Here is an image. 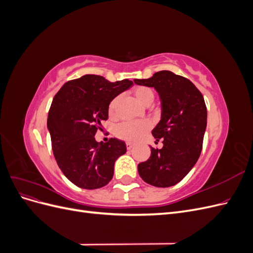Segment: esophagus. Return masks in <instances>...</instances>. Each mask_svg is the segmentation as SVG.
<instances>
[{
	"instance_id": "34e87169",
	"label": "esophagus",
	"mask_w": 253,
	"mask_h": 253,
	"mask_svg": "<svg viewBox=\"0 0 253 253\" xmlns=\"http://www.w3.org/2000/svg\"><path fill=\"white\" fill-rule=\"evenodd\" d=\"M133 147H134V144H133V143H131V142H126V149H127V150H131Z\"/></svg>"
}]
</instances>
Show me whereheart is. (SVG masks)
I'll return each instance as SVG.
<instances>
[{"label": "heart", "instance_id": "obj_1", "mask_svg": "<svg viewBox=\"0 0 253 253\" xmlns=\"http://www.w3.org/2000/svg\"><path fill=\"white\" fill-rule=\"evenodd\" d=\"M133 93L137 100L144 105H149L154 100V93L152 88L148 86H137L134 88ZM119 102V97H115L109 104L110 116H115ZM151 127V124L148 120L139 121H126L118 125L115 128V134L119 138L128 142H136L147 133Z\"/></svg>", "mask_w": 253, "mask_h": 253}]
</instances>
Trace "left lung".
I'll list each match as a JSON object with an SVG mask.
<instances>
[{
	"instance_id": "8db88e82",
	"label": "left lung",
	"mask_w": 253,
	"mask_h": 253,
	"mask_svg": "<svg viewBox=\"0 0 253 253\" xmlns=\"http://www.w3.org/2000/svg\"><path fill=\"white\" fill-rule=\"evenodd\" d=\"M134 82L154 87L162 100V119L152 134L164 147H151V156L138 165V173L149 185L172 187L191 171L202 153L207 126L203 94L189 79L169 71Z\"/></svg>"
}]
</instances>
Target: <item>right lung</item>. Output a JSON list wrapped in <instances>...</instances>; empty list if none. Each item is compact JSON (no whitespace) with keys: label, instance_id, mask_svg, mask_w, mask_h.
<instances>
[{"label":"right lung","instance_id":"add662e5","mask_svg":"<svg viewBox=\"0 0 253 253\" xmlns=\"http://www.w3.org/2000/svg\"><path fill=\"white\" fill-rule=\"evenodd\" d=\"M133 82H110L101 76L85 75L67 81L51 102L47 127L56 162L66 178L82 189L108 185L116 159L126 152L124 141L111 138L97 142L102 121L109 118V104Z\"/></svg>","mask_w":253,"mask_h":253}]
</instances>
